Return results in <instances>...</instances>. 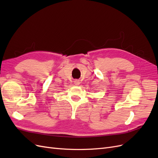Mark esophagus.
<instances>
[{"label": "esophagus", "mask_w": 158, "mask_h": 158, "mask_svg": "<svg viewBox=\"0 0 158 158\" xmlns=\"http://www.w3.org/2000/svg\"><path fill=\"white\" fill-rule=\"evenodd\" d=\"M74 84H75V85H79V84H80V82H79V80H76L75 82H74Z\"/></svg>", "instance_id": "1"}]
</instances>
